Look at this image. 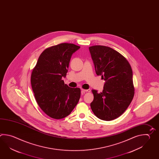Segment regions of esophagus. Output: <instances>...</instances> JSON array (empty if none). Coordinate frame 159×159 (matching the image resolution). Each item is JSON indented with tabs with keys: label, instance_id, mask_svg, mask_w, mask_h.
I'll use <instances>...</instances> for the list:
<instances>
[{
	"label": "esophagus",
	"instance_id": "34e87169",
	"mask_svg": "<svg viewBox=\"0 0 159 159\" xmlns=\"http://www.w3.org/2000/svg\"><path fill=\"white\" fill-rule=\"evenodd\" d=\"M90 89H81V94H84L85 92H90Z\"/></svg>",
	"mask_w": 159,
	"mask_h": 159
}]
</instances>
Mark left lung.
I'll list each match as a JSON object with an SVG mask.
<instances>
[{"label": "left lung", "mask_w": 159, "mask_h": 159, "mask_svg": "<svg viewBox=\"0 0 159 159\" xmlns=\"http://www.w3.org/2000/svg\"><path fill=\"white\" fill-rule=\"evenodd\" d=\"M89 50L96 74L105 81L102 92L92 90L94 99L91 109L100 120H114L125 111L134 95L131 66L123 55L109 47L93 46Z\"/></svg>", "instance_id": "obj_1"}]
</instances>
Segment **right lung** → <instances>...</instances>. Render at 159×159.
I'll return each mask as SVG.
<instances>
[{"label":"right lung","mask_w":159,"mask_h":159,"mask_svg":"<svg viewBox=\"0 0 159 159\" xmlns=\"http://www.w3.org/2000/svg\"><path fill=\"white\" fill-rule=\"evenodd\" d=\"M80 47L63 43L45 50L31 75V85L36 101L49 117L62 119L68 116L79 102L81 91L65 84L71 56Z\"/></svg>","instance_id":"obj_1"}]
</instances>
